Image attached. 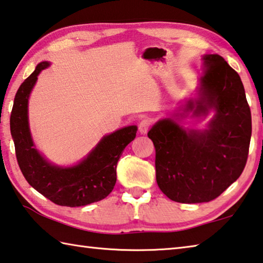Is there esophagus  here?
Instances as JSON below:
<instances>
[{
	"instance_id": "34e87169",
	"label": "esophagus",
	"mask_w": 263,
	"mask_h": 263,
	"mask_svg": "<svg viewBox=\"0 0 263 263\" xmlns=\"http://www.w3.org/2000/svg\"><path fill=\"white\" fill-rule=\"evenodd\" d=\"M151 124H152L151 119H148V118H144L142 121H140L139 125L138 126H139V131L141 135H145V133H147L148 128H149V126H151Z\"/></svg>"
}]
</instances>
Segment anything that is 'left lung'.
I'll use <instances>...</instances> for the list:
<instances>
[{"mask_svg":"<svg viewBox=\"0 0 263 263\" xmlns=\"http://www.w3.org/2000/svg\"><path fill=\"white\" fill-rule=\"evenodd\" d=\"M200 98L183 115H216L207 130H185L174 119L157 122L148 132L155 147L156 181L176 202H209L219 197L244 170L252 135L251 109L244 85L219 55L203 56Z\"/></svg>","mask_w":263,"mask_h":263,"instance_id":"left-lung-1","label":"left lung"}]
</instances>
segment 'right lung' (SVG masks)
<instances>
[{
  "label": "right lung",
  "instance_id": "obj_1",
  "mask_svg": "<svg viewBox=\"0 0 263 263\" xmlns=\"http://www.w3.org/2000/svg\"><path fill=\"white\" fill-rule=\"evenodd\" d=\"M49 64H37L16 93L10 131L24 177L33 189L59 206L80 207L108 197L116 184V166L125 147L135 139L137 126H126L106 136L79 164L60 168L48 163L33 148L27 121L28 95L37 74Z\"/></svg>",
  "mask_w": 263,
  "mask_h": 263
}]
</instances>
